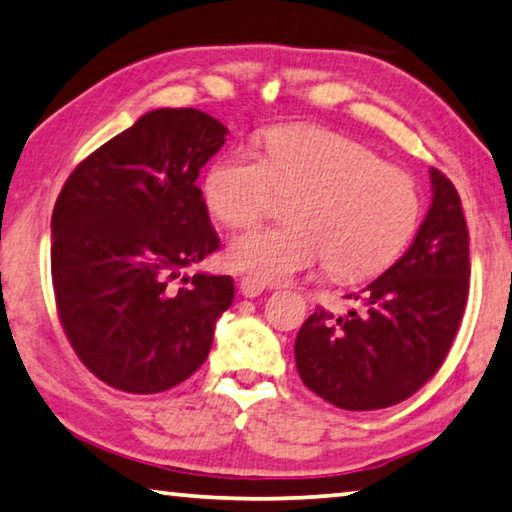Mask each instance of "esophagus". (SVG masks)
Returning a JSON list of instances; mask_svg holds the SVG:
<instances>
[{"mask_svg":"<svg viewBox=\"0 0 512 512\" xmlns=\"http://www.w3.org/2000/svg\"><path fill=\"white\" fill-rule=\"evenodd\" d=\"M239 291L246 298H257L264 291V285H262V282H257L255 278H248V275H246V278H241V282H239Z\"/></svg>","mask_w":512,"mask_h":512,"instance_id":"34e87169","label":"esophagus"}]
</instances>
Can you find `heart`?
<instances>
[{
    "instance_id": "heart-1",
    "label": "heart",
    "mask_w": 512,
    "mask_h": 512,
    "mask_svg": "<svg viewBox=\"0 0 512 512\" xmlns=\"http://www.w3.org/2000/svg\"><path fill=\"white\" fill-rule=\"evenodd\" d=\"M262 145V157L223 154L202 180L209 212L232 230L269 214L275 193L294 196L289 225L232 239L225 259L234 271L278 285L326 262L337 278L358 280L401 253L419 221V193L408 173L323 127H275Z\"/></svg>"
}]
</instances>
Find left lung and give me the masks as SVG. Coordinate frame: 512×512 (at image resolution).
Wrapping results in <instances>:
<instances>
[{"instance_id":"left-lung-1","label":"left lung","mask_w":512,"mask_h":512,"mask_svg":"<svg viewBox=\"0 0 512 512\" xmlns=\"http://www.w3.org/2000/svg\"><path fill=\"white\" fill-rule=\"evenodd\" d=\"M433 200L403 257L348 298L335 316L316 307L294 353L303 383L342 410H378L433 378L456 337L469 294V232L460 196L431 168Z\"/></svg>"}]
</instances>
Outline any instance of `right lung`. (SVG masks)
I'll list each match as a JSON object with an SVG mask.
<instances>
[{
	"instance_id": "right-lung-1",
	"label": "right lung",
	"mask_w": 512,
	"mask_h": 512,
	"mask_svg": "<svg viewBox=\"0 0 512 512\" xmlns=\"http://www.w3.org/2000/svg\"><path fill=\"white\" fill-rule=\"evenodd\" d=\"M225 136L205 111L154 109L88 154L56 198V310L102 383L157 394L207 360L234 280L184 269L218 248L196 180Z\"/></svg>"
}]
</instances>
